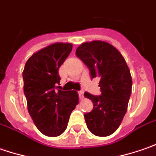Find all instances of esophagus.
<instances>
[{
	"label": "esophagus",
	"mask_w": 156,
	"mask_h": 156,
	"mask_svg": "<svg viewBox=\"0 0 156 156\" xmlns=\"http://www.w3.org/2000/svg\"><path fill=\"white\" fill-rule=\"evenodd\" d=\"M78 96H79V98H84V91H83V90L78 91Z\"/></svg>",
	"instance_id": "esophagus-1"
}]
</instances>
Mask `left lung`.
Listing matches in <instances>:
<instances>
[{
    "mask_svg": "<svg viewBox=\"0 0 156 156\" xmlns=\"http://www.w3.org/2000/svg\"><path fill=\"white\" fill-rule=\"evenodd\" d=\"M76 55L88 67L91 78H99L100 95L85 92L93 103V109L85 114L86 126L97 136H108L118 129L127 110L132 91L129 68L119 51L105 42L81 44Z\"/></svg>",
    "mask_w": 156,
    "mask_h": 156,
    "instance_id": "obj_1",
    "label": "left lung"
}]
</instances>
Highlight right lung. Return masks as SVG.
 <instances>
[{
    "instance_id": "obj_1",
    "label": "right lung",
    "mask_w": 156,
    "mask_h": 156,
    "mask_svg": "<svg viewBox=\"0 0 156 156\" xmlns=\"http://www.w3.org/2000/svg\"><path fill=\"white\" fill-rule=\"evenodd\" d=\"M71 50V44H51L32 55L23 72L29 113L38 130L50 137L65 132L78 103L77 91L58 90L57 86L61 79L58 69Z\"/></svg>"
}]
</instances>
